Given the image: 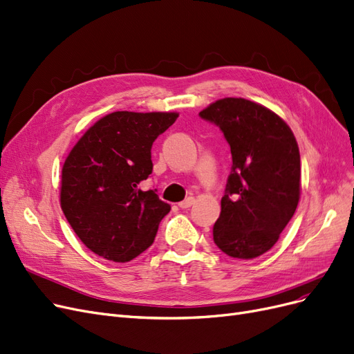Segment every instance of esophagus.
<instances>
[{"label": "esophagus", "instance_id": "obj_1", "mask_svg": "<svg viewBox=\"0 0 354 354\" xmlns=\"http://www.w3.org/2000/svg\"><path fill=\"white\" fill-rule=\"evenodd\" d=\"M194 203H195V198H194V197H188L187 200L180 201L178 205H179L180 208H189L191 205H194Z\"/></svg>", "mask_w": 354, "mask_h": 354}]
</instances>
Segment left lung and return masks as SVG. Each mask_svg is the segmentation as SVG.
Listing matches in <instances>:
<instances>
[{"label": "left lung", "mask_w": 354, "mask_h": 354, "mask_svg": "<svg viewBox=\"0 0 354 354\" xmlns=\"http://www.w3.org/2000/svg\"><path fill=\"white\" fill-rule=\"evenodd\" d=\"M200 116L223 131L233 162L214 243L232 258H257L276 245L299 204L297 141L276 112L242 97L218 99Z\"/></svg>", "instance_id": "obj_1"}]
</instances>
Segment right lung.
Instances as JSON below:
<instances>
[{
  "label": "right lung",
  "mask_w": 354,
  "mask_h": 354,
  "mask_svg": "<svg viewBox=\"0 0 354 354\" xmlns=\"http://www.w3.org/2000/svg\"><path fill=\"white\" fill-rule=\"evenodd\" d=\"M178 112L104 115L62 166L59 201L80 241L102 258L127 263L153 243L170 205L138 185L153 170L151 146Z\"/></svg>",
  "instance_id": "add662e5"
}]
</instances>
